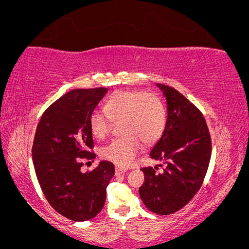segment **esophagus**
<instances>
[{"label":"esophagus","mask_w":249,"mask_h":249,"mask_svg":"<svg viewBox=\"0 0 249 249\" xmlns=\"http://www.w3.org/2000/svg\"><path fill=\"white\" fill-rule=\"evenodd\" d=\"M125 171H127V168H124V166H119V165L115 166V173H117V175H120V173H124Z\"/></svg>","instance_id":"esophagus-1"}]
</instances>
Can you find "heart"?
<instances>
[{
	"label": "heart",
	"mask_w": 249,
	"mask_h": 249,
	"mask_svg": "<svg viewBox=\"0 0 249 249\" xmlns=\"http://www.w3.org/2000/svg\"><path fill=\"white\" fill-rule=\"evenodd\" d=\"M104 110L89 117L91 134L98 141L110 137L114 124H121L122 137L102 148V158L118 165H129L141 152L142 142L153 145L165 127V110L155 94L142 90H118L105 101Z\"/></svg>",
	"instance_id": "obj_1"
}]
</instances>
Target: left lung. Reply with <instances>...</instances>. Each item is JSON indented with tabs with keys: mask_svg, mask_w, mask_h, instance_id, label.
Returning a JSON list of instances; mask_svg holds the SVG:
<instances>
[{
	"mask_svg": "<svg viewBox=\"0 0 249 249\" xmlns=\"http://www.w3.org/2000/svg\"><path fill=\"white\" fill-rule=\"evenodd\" d=\"M168 103L164 131L149 153L162 161L142 168L145 180L139 195L145 206L159 215H169L186 206L203 185L209 169L212 139L202 112L175 88L158 84Z\"/></svg>",
	"mask_w": 249,
	"mask_h": 249,
	"instance_id": "left-lung-1",
	"label": "left lung"
}]
</instances>
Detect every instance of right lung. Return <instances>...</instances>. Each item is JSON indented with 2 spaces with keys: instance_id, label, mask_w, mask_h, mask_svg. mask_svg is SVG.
Masks as SVG:
<instances>
[{
  "instance_id": "right-lung-1",
  "label": "right lung",
  "mask_w": 249,
  "mask_h": 249,
  "mask_svg": "<svg viewBox=\"0 0 249 249\" xmlns=\"http://www.w3.org/2000/svg\"><path fill=\"white\" fill-rule=\"evenodd\" d=\"M107 88L73 89L51 104L37 124L32 154L36 177L50 205L67 219L81 222L101 212L114 165L102 161L81 172L95 158L89 117Z\"/></svg>"
}]
</instances>
